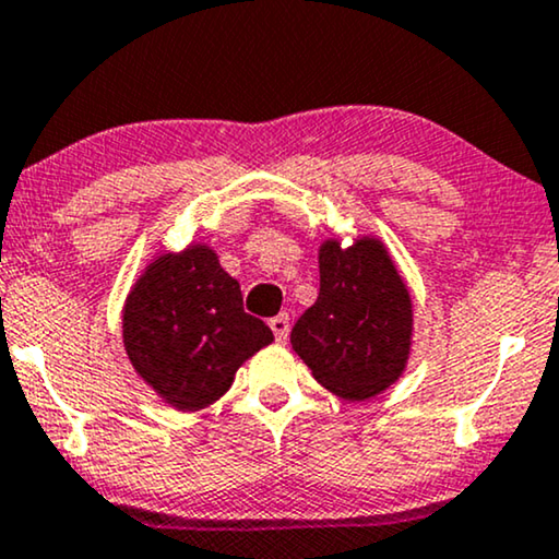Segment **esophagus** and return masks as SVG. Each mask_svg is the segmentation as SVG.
Instances as JSON below:
<instances>
[{"instance_id":"obj_1","label":"esophagus","mask_w":559,"mask_h":559,"mask_svg":"<svg viewBox=\"0 0 559 559\" xmlns=\"http://www.w3.org/2000/svg\"><path fill=\"white\" fill-rule=\"evenodd\" d=\"M288 328H292V324H288V314L273 317V320H271V330H273V335H275V343L284 345V343L288 341Z\"/></svg>"}]
</instances>
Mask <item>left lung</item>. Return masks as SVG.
I'll use <instances>...</instances> for the list:
<instances>
[{
    "label": "left lung",
    "mask_w": 559,
    "mask_h": 559,
    "mask_svg": "<svg viewBox=\"0 0 559 559\" xmlns=\"http://www.w3.org/2000/svg\"><path fill=\"white\" fill-rule=\"evenodd\" d=\"M320 296L292 330L296 356L324 390L369 400L407 369L413 296L377 235L328 237L317 252Z\"/></svg>",
    "instance_id": "8db88e82"
}]
</instances>
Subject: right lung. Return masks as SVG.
<instances>
[{
    "mask_svg": "<svg viewBox=\"0 0 559 559\" xmlns=\"http://www.w3.org/2000/svg\"><path fill=\"white\" fill-rule=\"evenodd\" d=\"M121 328L133 371L178 413L214 405L239 366L273 343L206 242L157 252L126 296Z\"/></svg>",
    "mask_w": 559,
    "mask_h": 559,
    "instance_id": "right-lung-1",
    "label": "right lung"
}]
</instances>
